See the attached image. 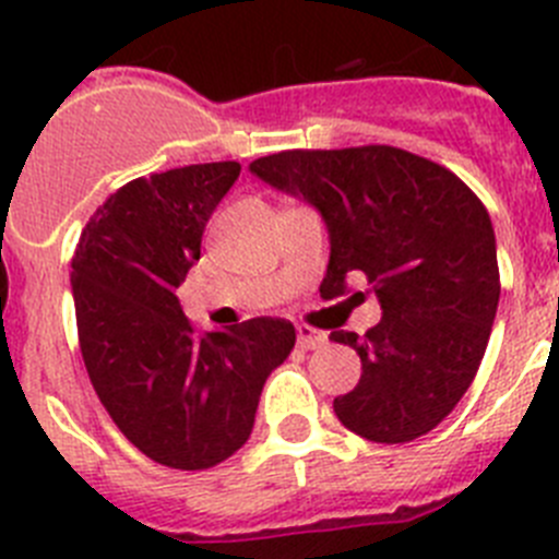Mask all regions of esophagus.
I'll return each instance as SVG.
<instances>
[{
    "instance_id": "obj_1",
    "label": "esophagus",
    "mask_w": 559,
    "mask_h": 559,
    "mask_svg": "<svg viewBox=\"0 0 559 559\" xmlns=\"http://www.w3.org/2000/svg\"><path fill=\"white\" fill-rule=\"evenodd\" d=\"M325 342H329V336L323 331L311 329V325H298V345L304 350H314L320 345H325Z\"/></svg>"
}]
</instances>
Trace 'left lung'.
Returning a JSON list of instances; mask_svg holds the SVG:
<instances>
[{
  "mask_svg": "<svg viewBox=\"0 0 559 559\" xmlns=\"http://www.w3.org/2000/svg\"><path fill=\"white\" fill-rule=\"evenodd\" d=\"M250 173L323 217L325 300L350 295V275H365L379 298L381 320L361 340L331 331L361 359L359 384L334 399L340 424L386 445L435 429L474 381L499 309L481 200L435 160L386 144L289 150Z\"/></svg>",
  "mask_w": 559,
  "mask_h": 559,
  "instance_id": "left-lung-1",
  "label": "left lung"
}]
</instances>
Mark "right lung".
Here are the masks:
<instances>
[{
	"mask_svg": "<svg viewBox=\"0 0 559 559\" xmlns=\"http://www.w3.org/2000/svg\"><path fill=\"white\" fill-rule=\"evenodd\" d=\"M239 173L219 160L130 180L97 209L72 259L80 350L99 401L135 449L180 471L242 449L264 381L295 348L281 317L198 334L175 295Z\"/></svg>",
	"mask_w": 559,
	"mask_h": 559,
	"instance_id": "1",
	"label": "right lung"
}]
</instances>
